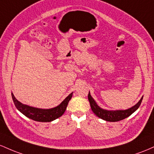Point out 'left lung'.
I'll list each match as a JSON object with an SVG mask.
<instances>
[{"mask_svg":"<svg viewBox=\"0 0 154 154\" xmlns=\"http://www.w3.org/2000/svg\"><path fill=\"white\" fill-rule=\"evenodd\" d=\"M143 97H142L140 101L135 105L129 108L127 110H105L99 107V105L97 104V103L93 99L92 97L91 96L90 92L88 94V100H89L90 106L92 111L99 118L103 119V120L107 121V122H119V121L123 120V119L129 117L131 114H132L135 110H137L142 103Z\"/></svg>","mask_w":154,"mask_h":154,"instance_id":"left-lung-1","label":"left lung"}]
</instances>
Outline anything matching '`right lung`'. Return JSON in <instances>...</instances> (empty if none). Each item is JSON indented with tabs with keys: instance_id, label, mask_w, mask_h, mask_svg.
Here are the masks:
<instances>
[{
	"instance_id": "right-lung-1",
	"label": "right lung",
	"mask_w": 154,
	"mask_h": 154,
	"mask_svg": "<svg viewBox=\"0 0 154 154\" xmlns=\"http://www.w3.org/2000/svg\"><path fill=\"white\" fill-rule=\"evenodd\" d=\"M72 92L70 93L65 100L60 103V105L53 108L49 109H41V108H34V107L29 106V105L22 104L20 101L16 99L13 93H11L12 100L14 103L17 108V110L27 116V118L32 119L35 122H50L55 119H58L61 116L63 115L66 110L67 106L72 98Z\"/></svg>"
}]
</instances>
